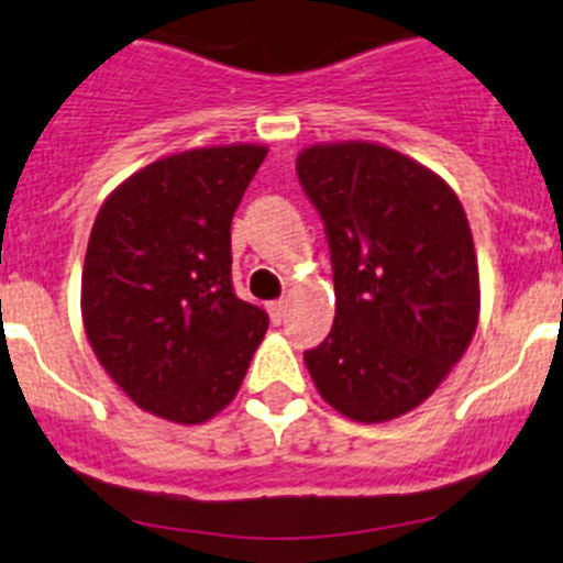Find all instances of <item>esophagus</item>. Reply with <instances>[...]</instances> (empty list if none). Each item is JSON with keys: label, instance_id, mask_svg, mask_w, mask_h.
I'll list each match as a JSON object with an SVG mask.
<instances>
[{"label": "esophagus", "instance_id": "esophagus-1", "mask_svg": "<svg viewBox=\"0 0 563 563\" xmlns=\"http://www.w3.org/2000/svg\"><path fill=\"white\" fill-rule=\"evenodd\" d=\"M286 310H288V302L286 299H277V302H269V316L275 324H280L283 319H286Z\"/></svg>", "mask_w": 563, "mask_h": 563}]
</instances>
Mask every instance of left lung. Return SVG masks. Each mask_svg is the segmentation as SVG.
<instances>
[{"mask_svg":"<svg viewBox=\"0 0 563 563\" xmlns=\"http://www.w3.org/2000/svg\"><path fill=\"white\" fill-rule=\"evenodd\" d=\"M297 176L335 275L330 335L305 352L310 379L343 418H401L476 335L482 283L465 209L438 173L368 140L308 145Z\"/></svg>","mask_w":563,"mask_h":563,"instance_id":"obj_1","label":"left lung"}]
</instances>
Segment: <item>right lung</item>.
Returning <instances> with one entry per match:
<instances>
[{
    "instance_id": "add662e5",
    "label": "right lung",
    "mask_w": 563,
    "mask_h": 563,
    "mask_svg": "<svg viewBox=\"0 0 563 563\" xmlns=\"http://www.w3.org/2000/svg\"><path fill=\"white\" fill-rule=\"evenodd\" d=\"M266 145L165 156L109 192L81 269L92 354L140 409L198 427L236 398L269 319L231 286V222Z\"/></svg>"
}]
</instances>
